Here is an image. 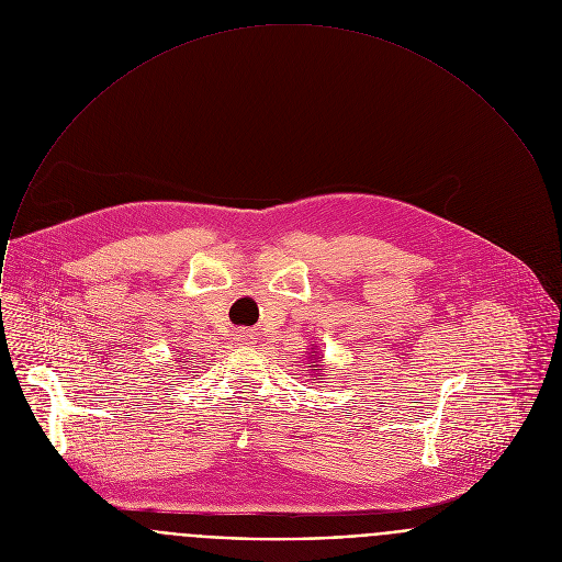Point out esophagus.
Returning <instances> with one entry per match:
<instances>
[{"instance_id":"34e87169","label":"esophagus","mask_w":562,"mask_h":562,"mask_svg":"<svg viewBox=\"0 0 562 562\" xmlns=\"http://www.w3.org/2000/svg\"><path fill=\"white\" fill-rule=\"evenodd\" d=\"M237 340H239V342H246V345H252L255 338H252V334H248V331H239V334H237Z\"/></svg>"}]
</instances>
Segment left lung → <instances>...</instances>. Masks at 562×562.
Wrapping results in <instances>:
<instances>
[{"label":"left lung","mask_w":562,"mask_h":562,"mask_svg":"<svg viewBox=\"0 0 562 562\" xmlns=\"http://www.w3.org/2000/svg\"><path fill=\"white\" fill-rule=\"evenodd\" d=\"M305 363L308 364V367L305 368L307 376H314V379H307V381H312V383H323V381H316V379H325V374H327V364L323 362V356H321V351H318L316 347H314L312 351L307 349V353H305ZM323 387H325V385H323Z\"/></svg>","instance_id":"1"}]
</instances>
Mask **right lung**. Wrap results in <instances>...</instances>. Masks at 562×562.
<instances>
[{
	"label": "right lung",
	"mask_w": 562,
	"mask_h": 562,
	"mask_svg": "<svg viewBox=\"0 0 562 562\" xmlns=\"http://www.w3.org/2000/svg\"><path fill=\"white\" fill-rule=\"evenodd\" d=\"M175 362H177V364H181V369H179V371H183V369H188V364H186V362H183V360H181V358H177V360H175Z\"/></svg>",
	"instance_id": "obj_1"
}]
</instances>
